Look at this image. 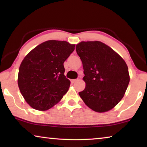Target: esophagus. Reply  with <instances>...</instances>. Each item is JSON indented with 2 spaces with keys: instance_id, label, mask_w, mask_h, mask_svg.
I'll list each match as a JSON object with an SVG mask.
<instances>
[{
  "instance_id": "obj_1",
  "label": "esophagus",
  "mask_w": 147,
  "mask_h": 147,
  "mask_svg": "<svg viewBox=\"0 0 147 147\" xmlns=\"http://www.w3.org/2000/svg\"><path fill=\"white\" fill-rule=\"evenodd\" d=\"M78 81V79H73L71 80V82L73 84H74L75 82H76Z\"/></svg>"
}]
</instances>
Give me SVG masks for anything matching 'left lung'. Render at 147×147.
Instances as JSON below:
<instances>
[{
    "label": "left lung",
    "mask_w": 147,
    "mask_h": 147,
    "mask_svg": "<svg viewBox=\"0 0 147 147\" xmlns=\"http://www.w3.org/2000/svg\"><path fill=\"white\" fill-rule=\"evenodd\" d=\"M82 62L86 88L78 94L89 108L105 112L124 96L130 76L125 61L112 49L100 41H82L76 47Z\"/></svg>",
    "instance_id": "8db88e82"
}]
</instances>
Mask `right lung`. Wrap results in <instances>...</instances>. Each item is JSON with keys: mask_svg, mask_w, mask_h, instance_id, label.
<instances>
[{"mask_svg": "<svg viewBox=\"0 0 147 147\" xmlns=\"http://www.w3.org/2000/svg\"><path fill=\"white\" fill-rule=\"evenodd\" d=\"M67 41L50 40L27 54L20 65L18 86L32 108L47 110L61 100L70 81L64 75V61L74 50Z\"/></svg>", "mask_w": 147, "mask_h": 147, "instance_id": "obj_1", "label": "right lung"}]
</instances>
